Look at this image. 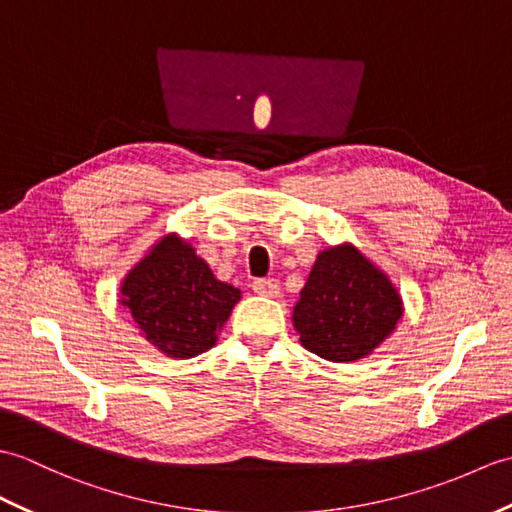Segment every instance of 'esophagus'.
<instances>
[{"mask_svg":"<svg viewBox=\"0 0 512 512\" xmlns=\"http://www.w3.org/2000/svg\"><path fill=\"white\" fill-rule=\"evenodd\" d=\"M253 290L259 296H270V299H272V296L279 294V281H275V279H255Z\"/></svg>","mask_w":512,"mask_h":512,"instance_id":"esophagus-1","label":"esophagus"}]
</instances>
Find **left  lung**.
Listing matches in <instances>:
<instances>
[{
  "label": "left lung",
  "mask_w": 512,
  "mask_h": 512,
  "mask_svg": "<svg viewBox=\"0 0 512 512\" xmlns=\"http://www.w3.org/2000/svg\"><path fill=\"white\" fill-rule=\"evenodd\" d=\"M403 316L401 294L358 246L320 251L307 277L292 325L318 358L347 364L371 355Z\"/></svg>",
  "instance_id": "8db88e82"
}]
</instances>
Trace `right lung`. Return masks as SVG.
Here are the masks:
<instances>
[{
  "instance_id": "right-lung-1",
  "label": "right lung",
  "mask_w": 512,
  "mask_h": 512,
  "mask_svg": "<svg viewBox=\"0 0 512 512\" xmlns=\"http://www.w3.org/2000/svg\"><path fill=\"white\" fill-rule=\"evenodd\" d=\"M242 292L213 275L196 248L176 233L163 235L128 270L120 303L141 336L168 358L189 360L218 342Z\"/></svg>"
}]
</instances>
